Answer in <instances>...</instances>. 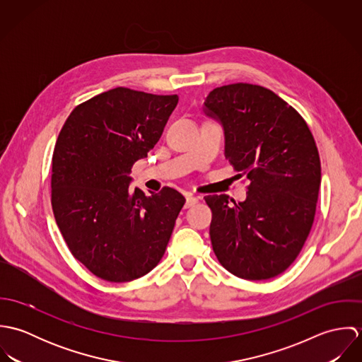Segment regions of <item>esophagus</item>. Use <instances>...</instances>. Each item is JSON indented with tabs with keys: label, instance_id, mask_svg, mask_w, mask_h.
<instances>
[{
	"label": "esophagus",
	"instance_id": "esophagus-1",
	"mask_svg": "<svg viewBox=\"0 0 362 362\" xmlns=\"http://www.w3.org/2000/svg\"><path fill=\"white\" fill-rule=\"evenodd\" d=\"M198 201H199V198H197V197H194V195H187L185 207L188 209V207L194 206L195 204H198Z\"/></svg>",
	"mask_w": 362,
	"mask_h": 362
}]
</instances>
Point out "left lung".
<instances>
[{
	"label": "left lung",
	"mask_w": 362,
	"mask_h": 362,
	"mask_svg": "<svg viewBox=\"0 0 362 362\" xmlns=\"http://www.w3.org/2000/svg\"><path fill=\"white\" fill-rule=\"evenodd\" d=\"M204 112L223 128L226 158L251 181L244 202L205 197L213 251L237 277H274L298 257L313 223L320 187L315 139L290 104L258 85L213 89Z\"/></svg>",
	"instance_id": "left-lung-1"
}]
</instances>
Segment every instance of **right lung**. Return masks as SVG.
Returning a JSON list of instances; mask_svg holds the SVG:
<instances>
[{
	"label": "right lung",
	"mask_w": 362,
	"mask_h": 362,
	"mask_svg": "<svg viewBox=\"0 0 362 362\" xmlns=\"http://www.w3.org/2000/svg\"><path fill=\"white\" fill-rule=\"evenodd\" d=\"M178 103L115 88L79 104L52 155V205L72 255L95 276L124 283L149 273L170 241L185 198L131 189L135 161L148 157Z\"/></svg>",
	"instance_id": "add662e5"
}]
</instances>
